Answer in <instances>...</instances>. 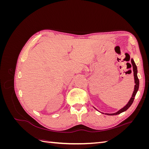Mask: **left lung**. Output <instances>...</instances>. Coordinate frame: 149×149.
<instances>
[{
    "label": "left lung",
    "mask_w": 149,
    "mask_h": 149,
    "mask_svg": "<svg viewBox=\"0 0 149 149\" xmlns=\"http://www.w3.org/2000/svg\"><path fill=\"white\" fill-rule=\"evenodd\" d=\"M131 63H132V67H133V71H134V82H135V86H134V92L132 93V97H130V100L129 101V102H127V104H126L124 107L122 108V109H120V110H119L118 112H115V113H113V114H107V113H106L105 114L106 115H109V116H114V115H118V114H119L120 113H122V112H123L124 111H125L126 110H127L130 107V106L132 105V104L133 103V101H134V100L135 98V96H136V93L138 91L139 89V80L138 79V77H137V66L136 65V63H135V62L134 61V60L131 59ZM104 114V113H102Z\"/></svg>",
    "instance_id": "1"
}]
</instances>
